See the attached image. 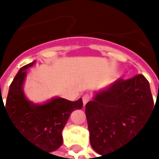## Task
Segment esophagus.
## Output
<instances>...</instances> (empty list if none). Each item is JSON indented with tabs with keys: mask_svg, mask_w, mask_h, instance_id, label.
<instances>
[{
	"mask_svg": "<svg viewBox=\"0 0 159 159\" xmlns=\"http://www.w3.org/2000/svg\"><path fill=\"white\" fill-rule=\"evenodd\" d=\"M82 99H83V104H84V106H85L86 104L90 100V96H89V95H88V94H85V95L83 96V98H82Z\"/></svg>",
	"mask_w": 159,
	"mask_h": 159,
	"instance_id": "obj_1",
	"label": "esophagus"
}]
</instances>
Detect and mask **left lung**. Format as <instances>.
I'll use <instances>...</instances> for the list:
<instances>
[{"mask_svg": "<svg viewBox=\"0 0 159 159\" xmlns=\"http://www.w3.org/2000/svg\"><path fill=\"white\" fill-rule=\"evenodd\" d=\"M152 110L150 84L142 74L128 80L118 79L97 91L85 111L91 147L103 156L128 143Z\"/></svg>", "mask_w": 159, "mask_h": 159, "instance_id": "left-lung-1", "label": "left lung"}]
</instances>
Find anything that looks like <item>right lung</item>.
I'll return each mask as SVG.
<instances>
[{
  "mask_svg": "<svg viewBox=\"0 0 159 159\" xmlns=\"http://www.w3.org/2000/svg\"><path fill=\"white\" fill-rule=\"evenodd\" d=\"M35 63L25 65L18 71L9 87L5 107L0 98V113L2 106L18 134L36 147L51 152L63 144L64 127L73 111L82 109L83 102L81 98L70 101L61 97H53L42 104L29 101L25 94L24 84L26 70Z\"/></svg>",
  "mask_w": 159,
  "mask_h": 159,
  "instance_id": "obj_1",
  "label": "right lung"
}]
</instances>
